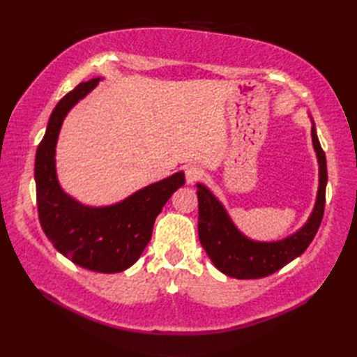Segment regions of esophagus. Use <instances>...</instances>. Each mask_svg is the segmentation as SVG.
I'll list each match as a JSON object with an SVG mask.
<instances>
[{
	"label": "esophagus",
	"mask_w": 357,
	"mask_h": 357,
	"mask_svg": "<svg viewBox=\"0 0 357 357\" xmlns=\"http://www.w3.org/2000/svg\"><path fill=\"white\" fill-rule=\"evenodd\" d=\"M202 176H204V170L198 165H190L185 169V178L188 184L196 183V181L202 179Z\"/></svg>",
	"instance_id": "obj_1"
}]
</instances>
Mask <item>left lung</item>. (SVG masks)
<instances>
[{"mask_svg": "<svg viewBox=\"0 0 357 357\" xmlns=\"http://www.w3.org/2000/svg\"><path fill=\"white\" fill-rule=\"evenodd\" d=\"M313 147L319 162V188L314 208L305 225L285 239L259 242L242 234L233 224L224 206L204 184L198 185L199 219L198 233L201 245L215 267L224 275L236 279H259L280 270L305 252L322 222L327 187V159L312 126Z\"/></svg>", "mask_w": 357, "mask_h": 357, "instance_id": "1", "label": "left lung"}]
</instances>
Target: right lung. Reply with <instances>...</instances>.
Returning <instances> with one entry per match:
<instances>
[{"mask_svg": "<svg viewBox=\"0 0 357 357\" xmlns=\"http://www.w3.org/2000/svg\"><path fill=\"white\" fill-rule=\"evenodd\" d=\"M101 78L81 82L56 104L36 149L35 183L38 216L45 236L59 253L82 268L119 273L139 259L164 204L185 183L178 172L150 184L124 201L89 207L75 201L58 183L55 147L67 113L98 86Z\"/></svg>", "mask_w": 357, "mask_h": 357, "instance_id": "1", "label": "right lung"}]
</instances>
